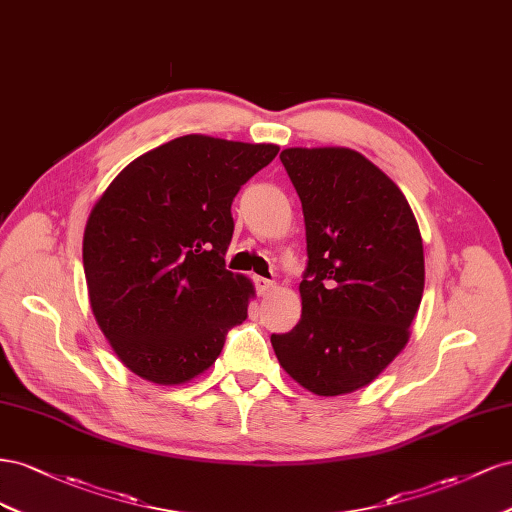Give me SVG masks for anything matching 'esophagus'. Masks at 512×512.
Here are the masks:
<instances>
[{
  "instance_id": "1",
  "label": "esophagus",
  "mask_w": 512,
  "mask_h": 512,
  "mask_svg": "<svg viewBox=\"0 0 512 512\" xmlns=\"http://www.w3.org/2000/svg\"><path fill=\"white\" fill-rule=\"evenodd\" d=\"M253 283H255V289H257V294H268L270 289H274V281H270V279H264V276H253Z\"/></svg>"
}]
</instances>
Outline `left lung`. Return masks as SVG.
<instances>
[{"mask_svg":"<svg viewBox=\"0 0 512 512\" xmlns=\"http://www.w3.org/2000/svg\"><path fill=\"white\" fill-rule=\"evenodd\" d=\"M281 163L302 201V317L272 334L281 367L319 397L371 384L399 356L425 289V255L405 195L347 148H289Z\"/></svg>","mask_w":512,"mask_h":512,"instance_id":"obj_1","label":"left lung"}]
</instances>
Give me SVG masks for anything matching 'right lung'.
Segmentation results:
<instances>
[{"label": "right lung", "instance_id": "right-lung-1", "mask_svg": "<svg viewBox=\"0 0 512 512\" xmlns=\"http://www.w3.org/2000/svg\"><path fill=\"white\" fill-rule=\"evenodd\" d=\"M279 154L272 143L186 135L122 169L87 218L83 270L100 330L154 384L210 369L255 291L225 268L231 203Z\"/></svg>", "mask_w": 512, "mask_h": 512}]
</instances>
